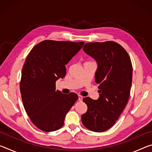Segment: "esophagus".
Returning <instances> with one entry per match:
<instances>
[{
  "label": "esophagus",
  "mask_w": 152,
  "mask_h": 152,
  "mask_svg": "<svg viewBox=\"0 0 152 152\" xmlns=\"http://www.w3.org/2000/svg\"><path fill=\"white\" fill-rule=\"evenodd\" d=\"M82 99H83V96H82L81 95H78V101H82Z\"/></svg>",
  "instance_id": "esophagus-1"
}]
</instances>
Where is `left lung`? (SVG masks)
I'll list each match as a JSON object with an SVG mask.
<instances>
[{"label": "left lung", "mask_w": 152, "mask_h": 152, "mask_svg": "<svg viewBox=\"0 0 152 152\" xmlns=\"http://www.w3.org/2000/svg\"><path fill=\"white\" fill-rule=\"evenodd\" d=\"M83 50L97 63L95 82L99 97H85L88 107L82 115L83 125L94 132L112 127L121 114L129 97L132 83V64L126 50L114 42L87 43Z\"/></svg>", "instance_id": "1"}]
</instances>
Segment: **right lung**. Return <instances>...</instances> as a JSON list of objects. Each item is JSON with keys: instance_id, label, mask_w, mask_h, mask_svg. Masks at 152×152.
Instances as JSON below:
<instances>
[{"instance_id": "1", "label": "right lung", "mask_w": 152, "mask_h": 152, "mask_svg": "<svg viewBox=\"0 0 152 152\" xmlns=\"http://www.w3.org/2000/svg\"><path fill=\"white\" fill-rule=\"evenodd\" d=\"M84 42L45 40L31 50L22 70L20 91L31 121L39 129L54 132L78 96L56 91V82L66 75V65L81 50Z\"/></svg>"}]
</instances>
